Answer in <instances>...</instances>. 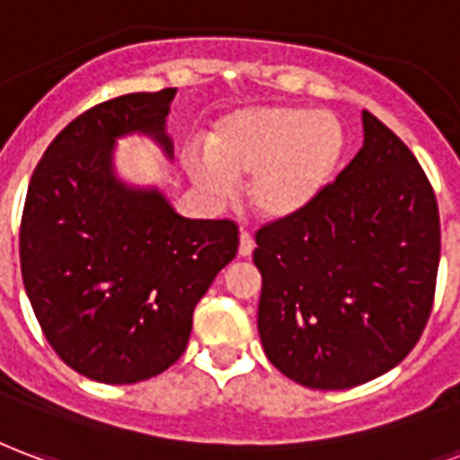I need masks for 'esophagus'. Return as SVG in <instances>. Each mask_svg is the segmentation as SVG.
Masks as SVG:
<instances>
[{"label": "esophagus", "instance_id": "34e87169", "mask_svg": "<svg viewBox=\"0 0 460 460\" xmlns=\"http://www.w3.org/2000/svg\"><path fill=\"white\" fill-rule=\"evenodd\" d=\"M253 248H256V243H253V236L248 234V231H241L239 236V256L241 258H248L251 253H253Z\"/></svg>", "mask_w": 460, "mask_h": 460}]
</instances>
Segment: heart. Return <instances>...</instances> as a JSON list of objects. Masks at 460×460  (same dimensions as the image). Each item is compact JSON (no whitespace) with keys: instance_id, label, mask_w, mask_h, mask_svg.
<instances>
[{"instance_id":"1","label":"heart","mask_w":460,"mask_h":460,"mask_svg":"<svg viewBox=\"0 0 460 460\" xmlns=\"http://www.w3.org/2000/svg\"><path fill=\"white\" fill-rule=\"evenodd\" d=\"M343 146V126L332 111L282 104L243 109L214 126L207 155L190 153L187 168L214 197L226 195L231 180L251 175V209L268 221H285L305 212L329 185Z\"/></svg>"}]
</instances>
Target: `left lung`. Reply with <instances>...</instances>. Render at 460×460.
<instances>
[{
  "label": "left lung",
  "instance_id": "left-lung-1",
  "mask_svg": "<svg viewBox=\"0 0 460 460\" xmlns=\"http://www.w3.org/2000/svg\"><path fill=\"white\" fill-rule=\"evenodd\" d=\"M363 148L297 217L256 234L258 334L282 376L346 390L420 341L437 290L434 187L407 146L363 109Z\"/></svg>",
  "mask_w": 460,
  "mask_h": 460
}]
</instances>
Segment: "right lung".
I'll return each mask as SVG.
<instances>
[{
  "instance_id": "add662e5",
  "label": "right lung",
  "mask_w": 460,
  "mask_h": 460,
  "mask_svg": "<svg viewBox=\"0 0 460 460\" xmlns=\"http://www.w3.org/2000/svg\"><path fill=\"white\" fill-rule=\"evenodd\" d=\"M175 87L102 102L73 119L31 175L19 229L23 288L53 351L80 376L128 385L185 353L192 312L239 251L231 219H185L158 190L111 170L114 138L172 155Z\"/></svg>"
}]
</instances>
